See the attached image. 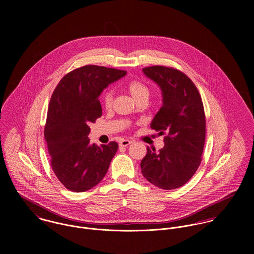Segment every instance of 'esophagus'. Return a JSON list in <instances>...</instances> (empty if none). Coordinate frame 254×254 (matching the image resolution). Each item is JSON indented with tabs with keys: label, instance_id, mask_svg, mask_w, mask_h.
<instances>
[{
	"label": "esophagus",
	"instance_id": "1",
	"mask_svg": "<svg viewBox=\"0 0 254 254\" xmlns=\"http://www.w3.org/2000/svg\"><path fill=\"white\" fill-rule=\"evenodd\" d=\"M130 144H132V141H130L128 139H122L119 142V145L120 146H127V145H129Z\"/></svg>",
	"mask_w": 254,
	"mask_h": 254
}]
</instances>
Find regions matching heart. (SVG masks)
Listing matches in <instances>:
<instances>
[{"instance_id":"heart-1","label":"heart","mask_w":254,"mask_h":254,"mask_svg":"<svg viewBox=\"0 0 254 254\" xmlns=\"http://www.w3.org/2000/svg\"><path fill=\"white\" fill-rule=\"evenodd\" d=\"M126 89L128 90V92L130 93V95L132 96V98L135 101H138L140 99H144L148 97L149 91L147 86L144 84L141 81H137V80H132L130 81L127 85H126ZM112 91H107L104 95V104L106 106V108H109L111 106L112 103Z\"/></svg>"}]
</instances>
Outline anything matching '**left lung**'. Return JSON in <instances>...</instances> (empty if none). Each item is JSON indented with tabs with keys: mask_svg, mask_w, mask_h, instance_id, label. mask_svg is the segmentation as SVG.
Masks as SVG:
<instances>
[{
	"mask_svg": "<svg viewBox=\"0 0 254 254\" xmlns=\"http://www.w3.org/2000/svg\"><path fill=\"white\" fill-rule=\"evenodd\" d=\"M143 72L162 95V107L150 127L166 137L159 151L146 147L142 174L160 189H178L192 177L201 161L205 141L202 101L191 80L177 69L155 65Z\"/></svg>",
	"mask_w": 254,
	"mask_h": 254,
	"instance_id": "8db88e82",
	"label": "left lung"
}]
</instances>
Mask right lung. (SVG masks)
Returning <instances> with one entry per match:
<instances>
[{
    "label": "right lung",
    "mask_w": 254,
    "mask_h": 254,
    "mask_svg": "<svg viewBox=\"0 0 254 254\" xmlns=\"http://www.w3.org/2000/svg\"><path fill=\"white\" fill-rule=\"evenodd\" d=\"M124 70L85 65L66 74L50 101L45 127L52 168L74 192L86 191L104 179L118 144H91L89 124L102 115L99 97Z\"/></svg>",
    "instance_id": "obj_1"
}]
</instances>
